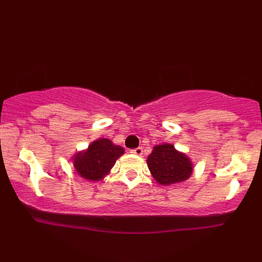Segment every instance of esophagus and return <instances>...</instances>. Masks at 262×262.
<instances>
[{
    "instance_id": "obj_1",
    "label": "esophagus",
    "mask_w": 262,
    "mask_h": 262,
    "mask_svg": "<svg viewBox=\"0 0 262 262\" xmlns=\"http://www.w3.org/2000/svg\"><path fill=\"white\" fill-rule=\"evenodd\" d=\"M130 152L133 155H136V156H141V155L143 154V149H142V148H136V149L130 150Z\"/></svg>"
}]
</instances>
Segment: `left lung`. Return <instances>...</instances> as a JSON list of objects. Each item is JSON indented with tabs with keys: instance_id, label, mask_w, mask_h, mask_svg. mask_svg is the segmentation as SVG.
Returning a JSON list of instances; mask_svg holds the SVG:
<instances>
[{
	"instance_id": "8db88e82",
	"label": "left lung",
	"mask_w": 262,
	"mask_h": 262,
	"mask_svg": "<svg viewBox=\"0 0 262 262\" xmlns=\"http://www.w3.org/2000/svg\"><path fill=\"white\" fill-rule=\"evenodd\" d=\"M149 171L159 185L170 186L187 180L193 173V162L171 143L155 145L147 159Z\"/></svg>"
}]
</instances>
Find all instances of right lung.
Instances as JSON below:
<instances>
[{
  "instance_id": "obj_1",
  "label": "right lung",
  "mask_w": 262,
  "mask_h": 262,
  "mask_svg": "<svg viewBox=\"0 0 262 262\" xmlns=\"http://www.w3.org/2000/svg\"><path fill=\"white\" fill-rule=\"evenodd\" d=\"M125 154L121 145L108 139H98L89 144L85 150L72 157L75 171L82 178L90 181L104 180L119 157Z\"/></svg>"
}]
</instances>
